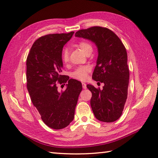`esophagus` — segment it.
I'll use <instances>...</instances> for the list:
<instances>
[{
  "instance_id": "obj_1",
  "label": "esophagus",
  "mask_w": 158,
  "mask_h": 158,
  "mask_svg": "<svg viewBox=\"0 0 158 158\" xmlns=\"http://www.w3.org/2000/svg\"><path fill=\"white\" fill-rule=\"evenodd\" d=\"M82 87L83 89H86L87 88V86H86V84L85 83H82Z\"/></svg>"
}]
</instances>
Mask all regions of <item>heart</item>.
Here are the masks:
<instances>
[{
	"label": "heart",
	"mask_w": 158,
	"mask_h": 158,
	"mask_svg": "<svg viewBox=\"0 0 158 158\" xmlns=\"http://www.w3.org/2000/svg\"><path fill=\"white\" fill-rule=\"evenodd\" d=\"M79 47L82 51L85 53L88 52H92V45L86 41H81L78 43ZM62 60L64 62H67L69 60V52L68 49H65L62 53ZM90 71V68L88 66H81L77 68L72 73L71 76L74 79L80 80V81H84L88 78V74Z\"/></svg>",
	"instance_id": "heart-1"
}]
</instances>
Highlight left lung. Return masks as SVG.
Here are the masks:
<instances>
[{"instance_id":"8db88e82","label":"left lung","mask_w":158,"mask_h":158,"mask_svg":"<svg viewBox=\"0 0 158 158\" xmlns=\"http://www.w3.org/2000/svg\"><path fill=\"white\" fill-rule=\"evenodd\" d=\"M75 36L89 40L98 48L92 78L105 85L101 90L87 85L92 94L90 105L93 113L101 122H115L122 115L127 96L130 73L125 47L112 31L100 26L80 30Z\"/></svg>"}]
</instances>
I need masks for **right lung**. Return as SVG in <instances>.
I'll return each mask as SVG.
<instances>
[{
  "mask_svg": "<svg viewBox=\"0 0 158 158\" xmlns=\"http://www.w3.org/2000/svg\"><path fill=\"white\" fill-rule=\"evenodd\" d=\"M74 32L50 34L33 43L26 60L27 88L32 102L43 122L54 130L68 126L74 119L81 83L62 75L63 47ZM68 81L64 91L58 92L56 83Z\"/></svg>",
  "mask_w": 158,
  "mask_h": 158,
  "instance_id": "obj_1",
  "label": "right lung"
}]
</instances>
